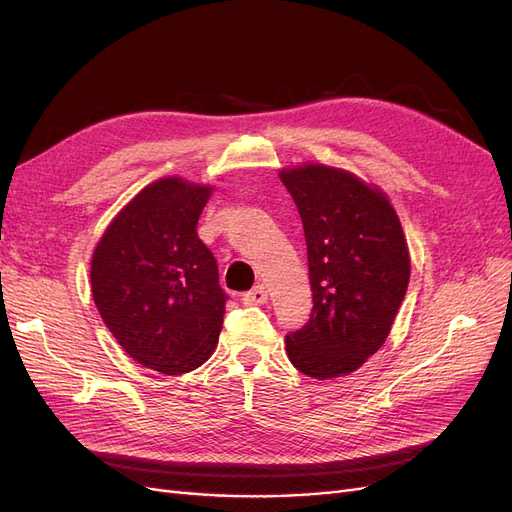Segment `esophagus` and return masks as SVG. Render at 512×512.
Listing matches in <instances>:
<instances>
[{
    "label": "esophagus",
    "mask_w": 512,
    "mask_h": 512,
    "mask_svg": "<svg viewBox=\"0 0 512 512\" xmlns=\"http://www.w3.org/2000/svg\"><path fill=\"white\" fill-rule=\"evenodd\" d=\"M267 299H269V294H267L265 286H256L250 292L243 294L245 305H262V303H267Z\"/></svg>",
    "instance_id": "34e87169"
}]
</instances>
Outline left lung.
I'll return each mask as SVG.
<instances>
[{
  "mask_svg": "<svg viewBox=\"0 0 512 512\" xmlns=\"http://www.w3.org/2000/svg\"><path fill=\"white\" fill-rule=\"evenodd\" d=\"M299 209L314 309L286 335L290 363L318 380L348 376L391 333L410 282V252L378 185L327 164L282 168Z\"/></svg>",
  "mask_w": 512,
  "mask_h": 512,
  "instance_id": "1",
  "label": "left lung"
}]
</instances>
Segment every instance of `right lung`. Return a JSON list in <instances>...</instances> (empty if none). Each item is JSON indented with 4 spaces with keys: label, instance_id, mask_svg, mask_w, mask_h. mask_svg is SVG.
Here are the masks:
<instances>
[{
    "label": "right lung",
    "instance_id": "add662e5",
    "mask_svg": "<svg viewBox=\"0 0 512 512\" xmlns=\"http://www.w3.org/2000/svg\"><path fill=\"white\" fill-rule=\"evenodd\" d=\"M213 185L149 183L106 226L91 256L98 312L136 363L166 376L203 365L218 346L226 294L196 224Z\"/></svg>",
    "mask_w": 512,
    "mask_h": 512
}]
</instances>
